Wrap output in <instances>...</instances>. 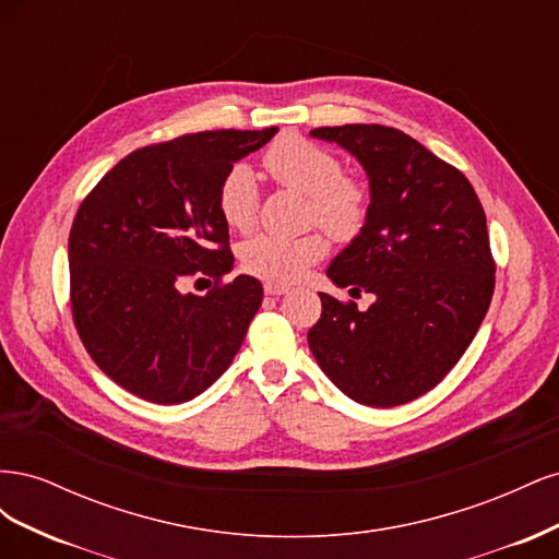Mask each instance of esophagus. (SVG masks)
I'll return each instance as SVG.
<instances>
[{
	"label": "esophagus",
	"mask_w": 559,
	"mask_h": 559,
	"mask_svg": "<svg viewBox=\"0 0 559 559\" xmlns=\"http://www.w3.org/2000/svg\"><path fill=\"white\" fill-rule=\"evenodd\" d=\"M263 292H265L267 296H284V294H289V286L265 282V284H263Z\"/></svg>",
	"instance_id": "esophagus-1"
}]
</instances>
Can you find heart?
I'll list each match as a JSON object with an SVG mask.
<instances>
[{
	"mask_svg": "<svg viewBox=\"0 0 559 559\" xmlns=\"http://www.w3.org/2000/svg\"><path fill=\"white\" fill-rule=\"evenodd\" d=\"M267 175L280 186L308 195V222L326 228L335 240L359 238L370 216V189L352 175H343V163L329 148L300 134L286 132L263 154ZM216 207L230 230L249 233L259 222V186L247 165L238 163L218 183ZM326 235L308 230L302 235L261 233L240 247V263L249 275L292 284L306 270L324 259Z\"/></svg>",
	"mask_w": 559,
	"mask_h": 559,
	"instance_id": "heart-1",
	"label": "heart"
}]
</instances>
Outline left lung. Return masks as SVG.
Wrapping results in <instances>:
<instances>
[{"mask_svg":"<svg viewBox=\"0 0 559 559\" xmlns=\"http://www.w3.org/2000/svg\"><path fill=\"white\" fill-rule=\"evenodd\" d=\"M357 156L370 216L326 275L368 310L319 294L308 331L319 368L345 396L392 408L431 392L476 337L495 294L487 218L471 181L411 134L378 123L314 128Z\"/></svg>","mask_w":559,"mask_h":559,"instance_id":"1","label":"left lung"}]
</instances>
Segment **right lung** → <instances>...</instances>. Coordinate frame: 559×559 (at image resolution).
Here are the masks:
<instances>
[{"mask_svg": "<svg viewBox=\"0 0 559 559\" xmlns=\"http://www.w3.org/2000/svg\"><path fill=\"white\" fill-rule=\"evenodd\" d=\"M277 128L205 130L132 151L83 198L70 230V302L83 347L116 384L183 403L224 376L263 286L233 267L218 183ZM212 278L205 297L182 292Z\"/></svg>", "mask_w": 559, "mask_h": 559, "instance_id": "add662e5", "label": "right lung"}]
</instances>
